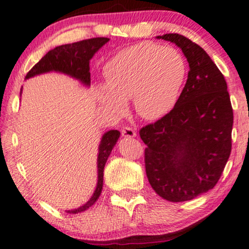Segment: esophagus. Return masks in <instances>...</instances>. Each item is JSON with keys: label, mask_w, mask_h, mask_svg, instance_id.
Returning a JSON list of instances; mask_svg holds the SVG:
<instances>
[{"label": "esophagus", "mask_w": 249, "mask_h": 249, "mask_svg": "<svg viewBox=\"0 0 249 249\" xmlns=\"http://www.w3.org/2000/svg\"><path fill=\"white\" fill-rule=\"evenodd\" d=\"M121 134L124 137H127V139H131V137L136 136V131H135L131 127H124V129L121 130Z\"/></svg>", "instance_id": "esophagus-1"}]
</instances>
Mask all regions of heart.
I'll return each instance as SVG.
<instances>
[{"instance_id": "1", "label": "heart", "mask_w": 249, "mask_h": 249, "mask_svg": "<svg viewBox=\"0 0 249 249\" xmlns=\"http://www.w3.org/2000/svg\"><path fill=\"white\" fill-rule=\"evenodd\" d=\"M187 62L177 48L141 42L120 51L106 63V84L97 85V98L115 116L127 112L133 99L141 118L159 120L176 107L187 78Z\"/></svg>"}]
</instances>
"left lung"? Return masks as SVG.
<instances>
[{"mask_svg":"<svg viewBox=\"0 0 249 249\" xmlns=\"http://www.w3.org/2000/svg\"><path fill=\"white\" fill-rule=\"evenodd\" d=\"M157 38L181 48L189 71L172 112L140 130L146 177L164 199L190 201L222 176L232 148L233 109L223 73L201 46L178 33Z\"/></svg>","mask_w":249,"mask_h":249,"instance_id":"8db88e82","label":"left lung"}]
</instances>
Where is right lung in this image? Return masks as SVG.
I'll use <instances>...</instances> for the list:
<instances>
[{
  "label": "right lung",
  "mask_w": 249,
  "mask_h": 249,
  "mask_svg": "<svg viewBox=\"0 0 249 249\" xmlns=\"http://www.w3.org/2000/svg\"><path fill=\"white\" fill-rule=\"evenodd\" d=\"M108 38H92L82 40V41L73 42L57 46L54 50L48 52L47 54L27 72L25 79L33 77L40 73L57 71L66 73L71 77L78 79L83 84L89 87L91 83L90 78V60L94 54L103 47L106 42H108ZM21 93V92H20ZM120 137L119 130H109L104 134L101 142L99 144V153H98V182L96 190L91 198L82 207L77 209L68 210V213H78L82 211L88 210L92 207L101 194L104 181V167L109 157L110 152L118 142Z\"/></svg>",
  "instance_id": "1"
}]
</instances>
